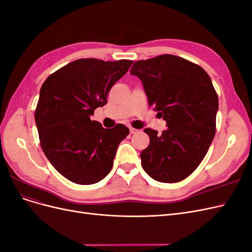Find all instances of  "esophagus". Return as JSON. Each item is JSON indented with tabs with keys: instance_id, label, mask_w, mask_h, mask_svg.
I'll return each mask as SVG.
<instances>
[{
	"instance_id": "obj_1",
	"label": "esophagus",
	"mask_w": 252,
	"mask_h": 252,
	"mask_svg": "<svg viewBox=\"0 0 252 252\" xmlns=\"http://www.w3.org/2000/svg\"><path fill=\"white\" fill-rule=\"evenodd\" d=\"M129 131H130V133H131V134H133V133H136V132H138L139 130H138V129L133 128V127H130V128H129Z\"/></svg>"
}]
</instances>
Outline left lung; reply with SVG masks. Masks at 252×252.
Segmentation results:
<instances>
[{
	"mask_svg": "<svg viewBox=\"0 0 252 252\" xmlns=\"http://www.w3.org/2000/svg\"><path fill=\"white\" fill-rule=\"evenodd\" d=\"M130 72L168 126L162 134L144 129L150 142L141 152L143 169L158 182H181L199 167L215 138L219 100L211 79L201 66L172 55L136 61Z\"/></svg>",
	"mask_w": 252,
	"mask_h": 252,
	"instance_id": "obj_1",
	"label": "left lung"
}]
</instances>
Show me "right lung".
I'll return each instance as SVG.
<instances>
[{
	"label": "right lung",
	"instance_id": "right-lung-1",
	"mask_svg": "<svg viewBox=\"0 0 252 252\" xmlns=\"http://www.w3.org/2000/svg\"><path fill=\"white\" fill-rule=\"evenodd\" d=\"M132 63L79 59L43 83L34 111L41 147L51 165L75 184L103 180L119 144L129 134L123 124L106 129L90 117L107 103L109 90Z\"/></svg>",
	"mask_w": 252,
	"mask_h": 252
}]
</instances>
